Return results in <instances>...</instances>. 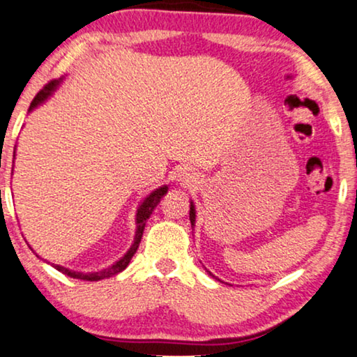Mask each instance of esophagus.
<instances>
[{
    "mask_svg": "<svg viewBox=\"0 0 357 357\" xmlns=\"http://www.w3.org/2000/svg\"><path fill=\"white\" fill-rule=\"evenodd\" d=\"M180 182H182L183 185H192V183H195L197 182V178H195V174H190V172H187V170H183V172H180Z\"/></svg>",
    "mask_w": 357,
    "mask_h": 357,
    "instance_id": "obj_1",
    "label": "esophagus"
}]
</instances>
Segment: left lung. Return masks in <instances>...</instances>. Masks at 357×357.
I'll return each instance as SVG.
<instances>
[{"mask_svg":"<svg viewBox=\"0 0 357 357\" xmlns=\"http://www.w3.org/2000/svg\"><path fill=\"white\" fill-rule=\"evenodd\" d=\"M195 216H197V214H195V206H193V203H190V222H192V227L195 226V219H197ZM209 275H211V273H209ZM216 280H218V278H216ZM219 281H221V280H219Z\"/></svg>","mask_w":357,"mask_h":357,"instance_id":"8db88e82","label":"left lung"}]
</instances>
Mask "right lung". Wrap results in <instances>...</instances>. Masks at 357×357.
I'll list each match as a JSON object with an SVG mask.
<instances>
[{"label": "right lung", "mask_w": 357, "mask_h": 357, "mask_svg": "<svg viewBox=\"0 0 357 357\" xmlns=\"http://www.w3.org/2000/svg\"><path fill=\"white\" fill-rule=\"evenodd\" d=\"M60 82H61V79H55V81H50V82H48V84H45V87H43V89L38 92L36 97H33V100H32L31 109H29V112L36 109L37 105H40L43 100H47L48 97L53 94V91L56 89ZM165 193H167V185H164V187H160V188H155L154 192L151 193V195H148V197L144 198V202L139 204L138 213H136V234H135L133 245H131L130 250L126 252L125 255L121 257L119 261L114 263V265H112V266L105 268V270H102V271H97V273H77V271L68 270V268L60 266V265H53V268H56V270L61 271L63 275L76 278V280H84V281H99V280H105V278L119 275L120 271H123L125 268L128 266L130 260H131V258H133L136 250H138L141 237H143V232H144L146 221H148L149 216L154 211V208L158 206L159 202H160V198H162Z\"/></svg>", "instance_id": "1"}]
</instances>
